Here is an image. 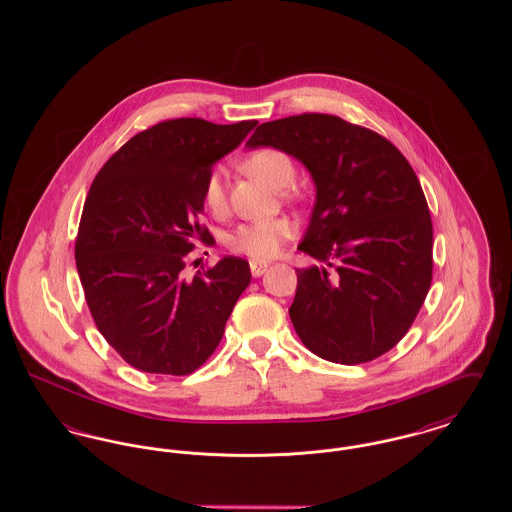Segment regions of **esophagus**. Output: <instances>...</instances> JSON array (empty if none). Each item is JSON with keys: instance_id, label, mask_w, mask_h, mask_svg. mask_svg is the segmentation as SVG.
I'll return each instance as SVG.
<instances>
[{"instance_id": "esophagus-1", "label": "esophagus", "mask_w": 512, "mask_h": 512, "mask_svg": "<svg viewBox=\"0 0 512 512\" xmlns=\"http://www.w3.org/2000/svg\"><path fill=\"white\" fill-rule=\"evenodd\" d=\"M268 263L265 261H251L249 263V268H251V274L255 276V278H259L261 274H265V270H267Z\"/></svg>"}]
</instances>
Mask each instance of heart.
I'll use <instances>...</instances> for the list:
<instances>
[{"label":"heart","mask_w":512,"mask_h":512,"mask_svg":"<svg viewBox=\"0 0 512 512\" xmlns=\"http://www.w3.org/2000/svg\"><path fill=\"white\" fill-rule=\"evenodd\" d=\"M242 169L274 190L288 188L297 174L292 155L278 147H259L251 151L242 161ZM203 201H205V207L215 217L226 213L228 201H226V190L222 182V172L219 169L207 176L203 186ZM292 236V220L276 217V219L255 220V222L240 224L234 232L228 234L224 244L234 253L247 255L255 261H267L276 257Z\"/></svg>","instance_id":"b5f03b06"}]
</instances>
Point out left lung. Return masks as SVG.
Masks as SVG:
<instances>
[{
    "mask_svg": "<svg viewBox=\"0 0 512 512\" xmlns=\"http://www.w3.org/2000/svg\"><path fill=\"white\" fill-rule=\"evenodd\" d=\"M249 147L299 159L317 203L299 249L328 268H299L290 318L315 355L368 363L413 326L432 284V219L413 167L378 132L336 115L263 122Z\"/></svg>",
    "mask_w": 512,
    "mask_h": 512,
    "instance_id": "1",
    "label": "left lung"
}]
</instances>
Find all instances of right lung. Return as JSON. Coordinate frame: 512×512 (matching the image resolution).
I'll list each match as a JSON object with an SVG mask.
<instances>
[{
    "label": "right lung",
    "instance_id": "1",
    "mask_svg": "<svg viewBox=\"0 0 512 512\" xmlns=\"http://www.w3.org/2000/svg\"><path fill=\"white\" fill-rule=\"evenodd\" d=\"M257 121L169 119L132 136L94 178L74 257L101 336L138 370L186 376L219 347L226 320L249 286V263L224 257L186 278L203 186L215 161Z\"/></svg>",
    "mask_w": 512,
    "mask_h": 512
}]
</instances>
